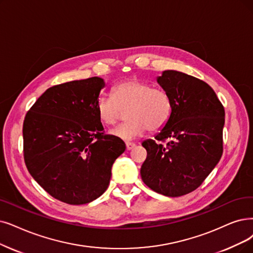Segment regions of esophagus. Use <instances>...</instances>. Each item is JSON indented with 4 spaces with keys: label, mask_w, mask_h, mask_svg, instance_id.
<instances>
[{
    "label": "esophagus",
    "mask_w": 253,
    "mask_h": 253,
    "mask_svg": "<svg viewBox=\"0 0 253 253\" xmlns=\"http://www.w3.org/2000/svg\"><path fill=\"white\" fill-rule=\"evenodd\" d=\"M126 149H127V150H132V149L136 146V144H135V143H132V142H127V143L126 144Z\"/></svg>",
    "instance_id": "34e87169"
}]
</instances>
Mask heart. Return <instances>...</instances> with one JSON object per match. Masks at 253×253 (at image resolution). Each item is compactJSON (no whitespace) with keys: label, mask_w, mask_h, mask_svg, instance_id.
<instances>
[{"label":"heart","mask_w":253,"mask_h":253,"mask_svg":"<svg viewBox=\"0 0 253 253\" xmlns=\"http://www.w3.org/2000/svg\"><path fill=\"white\" fill-rule=\"evenodd\" d=\"M96 113L104 126H113L127 110V123L111 130L115 138L129 141L146 130L159 132L172 113V99L163 88L141 80H126L112 88V96H99Z\"/></svg>","instance_id":"heart-1"}]
</instances>
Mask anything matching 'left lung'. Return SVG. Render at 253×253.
<instances>
[{
	"label": "left lung",
	"instance_id": "left-lung-1",
	"mask_svg": "<svg viewBox=\"0 0 253 253\" xmlns=\"http://www.w3.org/2000/svg\"><path fill=\"white\" fill-rule=\"evenodd\" d=\"M158 83L172 99L167 125L142 146L147 157L141 166L143 183L170 197L196 190L223 153L224 107L210 85L176 70H165Z\"/></svg>",
	"mask_w": 253,
	"mask_h": 253
}]
</instances>
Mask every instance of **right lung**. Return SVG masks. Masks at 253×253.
<instances>
[{
    "label": "right lung",
    "instance_id": "obj_1",
    "mask_svg": "<svg viewBox=\"0 0 253 253\" xmlns=\"http://www.w3.org/2000/svg\"><path fill=\"white\" fill-rule=\"evenodd\" d=\"M103 79L48 88L27 112L24 159L30 174L54 198L85 205L107 190L123 140L106 135L95 104Z\"/></svg>",
    "mask_w": 253,
    "mask_h": 253
}]
</instances>
